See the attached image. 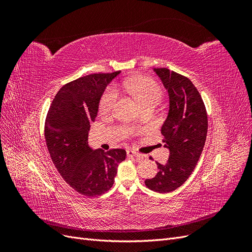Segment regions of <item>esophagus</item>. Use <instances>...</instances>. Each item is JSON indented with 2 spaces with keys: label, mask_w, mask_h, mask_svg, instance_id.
Returning a JSON list of instances; mask_svg holds the SVG:
<instances>
[{
  "label": "esophagus",
  "mask_w": 252,
  "mask_h": 252,
  "mask_svg": "<svg viewBox=\"0 0 252 252\" xmlns=\"http://www.w3.org/2000/svg\"><path fill=\"white\" fill-rule=\"evenodd\" d=\"M126 152H127V157L128 158H141L142 157L140 154H138V152H135V151H133L131 149H128Z\"/></svg>",
  "instance_id": "esophagus-1"
}]
</instances>
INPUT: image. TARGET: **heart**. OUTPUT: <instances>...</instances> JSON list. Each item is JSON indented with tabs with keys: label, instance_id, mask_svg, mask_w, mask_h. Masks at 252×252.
I'll list each match as a JSON object with an SVG mask.
<instances>
[{
	"label": "heart",
	"instance_id": "heart-1",
	"mask_svg": "<svg viewBox=\"0 0 252 252\" xmlns=\"http://www.w3.org/2000/svg\"><path fill=\"white\" fill-rule=\"evenodd\" d=\"M126 87L135 100L141 103L143 107L148 104H158L163 96L161 87L154 80L146 77H138L127 81ZM117 89L109 87L102 95L100 104H98L100 112L103 114L111 112L117 103Z\"/></svg>",
	"mask_w": 252,
	"mask_h": 252
}]
</instances>
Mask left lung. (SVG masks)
Segmentation results:
<instances>
[{"instance_id":"left-lung-1","label":"left lung","mask_w":252,"mask_h":252,"mask_svg":"<svg viewBox=\"0 0 252 252\" xmlns=\"http://www.w3.org/2000/svg\"><path fill=\"white\" fill-rule=\"evenodd\" d=\"M169 94V111L161 128L164 147L169 150L167 163L157 162L158 172L145 181L159 193L182 186L199 162L208 129L207 112L199 90L184 75L167 68H155Z\"/></svg>"}]
</instances>
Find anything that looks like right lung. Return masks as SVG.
Here are the masks:
<instances>
[{
    "label": "right lung",
    "instance_id": "add662e5",
    "mask_svg": "<svg viewBox=\"0 0 252 252\" xmlns=\"http://www.w3.org/2000/svg\"><path fill=\"white\" fill-rule=\"evenodd\" d=\"M120 74L94 73L67 83L53 98L46 121L45 140L58 171L68 185L86 196L101 195L114 183L124 149L93 150L88 145L106 86Z\"/></svg>",
    "mask_w": 252,
    "mask_h": 252
}]
</instances>
